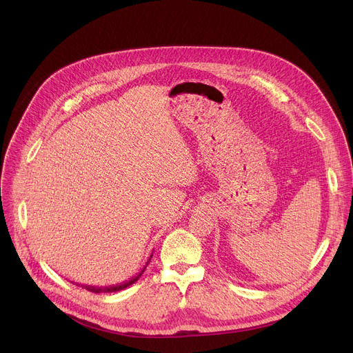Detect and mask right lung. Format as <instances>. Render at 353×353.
<instances>
[{
	"label": "right lung",
	"mask_w": 353,
	"mask_h": 353,
	"mask_svg": "<svg viewBox=\"0 0 353 353\" xmlns=\"http://www.w3.org/2000/svg\"><path fill=\"white\" fill-rule=\"evenodd\" d=\"M152 257V256H150ZM150 257H149V260L146 261V265H148V263L150 261ZM146 265L141 270V272H138L134 278H131L130 281H125V282H123V283H119V285H113V286H105V288H102V286H90V285H82L86 290H89V292H93V293H112V292H119V290H123V289H125L127 286H130V285H132V283H135L138 279H139V276L142 275V272L145 271V268H146Z\"/></svg>",
	"instance_id": "obj_1"
}]
</instances>
